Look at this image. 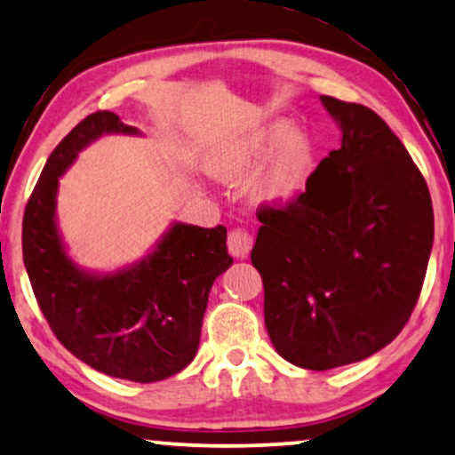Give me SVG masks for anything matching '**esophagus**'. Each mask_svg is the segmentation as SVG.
I'll return each mask as SVG.
<instances>
[{
    "instance_id": "1",
    "label": "esophagus",
    "mask_w": 455,
    "mask_h": 455,
    "mask_svg": "<svg viewBox=\"0 0 455 455\" xmlns=\"http://www.w3.org/2000/svg\"><path fill=\"white\" fill-rule=\"evenodd\" d=\"M227 245H228V251H231L233 258L245 259L247 256H250L253 241H251V237H250V233L241 231V228H237V231L228 233Z\"/></svg>"
}]
</instances>
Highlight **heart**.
<instances>
[{"label": "heart", "mask_w": 455, "mask_h": 455, "mask_svg": "<svg viewBox=\"0 0 455 455\" xmlns=\"http://www.w3.org/2000/svg\"><path fill=\"white\" fill-rule=\"evenodd\" d=\"M312 154L310 137L295 131L289 118L278 116L253 124L216 145L208 157V172L220 183H243L268 155L253 174L250 197L259 205H284L304 185Z\"/></svg>", "instance_id": "obj_1"}]
</instances>
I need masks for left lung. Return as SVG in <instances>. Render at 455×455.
Instances as JSON below:
<instances>
[{
    "mask_svg": "<svg viewBox=\"0 0 455 455\" xmlns=\"http://www.w3.org/2000/svg\"><path fill=\"white\" fill-rule=\"evenodd\" d=\"M341 129L287 208L258 212L251 264L272 345L307 371L371 358L414 310L433 250L428 187L371 108L320 95Z\"/></svg>",
    "mask_w": 455,
    "mask_h": 455,
    "instance_id": "left-lung-1",
    "label": "left lung"
}]
</instances>
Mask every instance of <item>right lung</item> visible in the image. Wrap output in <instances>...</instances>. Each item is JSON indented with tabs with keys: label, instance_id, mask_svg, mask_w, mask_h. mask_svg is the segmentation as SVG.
Segmentation results:
<instances>
[{
	"label": "right lung",
	"instance_id": "add662e5",
	"mask_svg": "<svg viewBox=\"0 0 455 455\" xmlns=\"http://www.w3.org/2000/svg\"><path fill=\"white\" fill-rule=\"evenodd\" d=\"M104 135L143 132L114 112H95L58 143L24 210V268L41 312L72 355L108 377L156 383L196 358L210 289L233 258L222 224L172 220L143 258L123 268L76 264L58 227L60 179Z\"/></svg>",
	"mask_w": 455,
	"mask_h": 455
}]
</instances>
